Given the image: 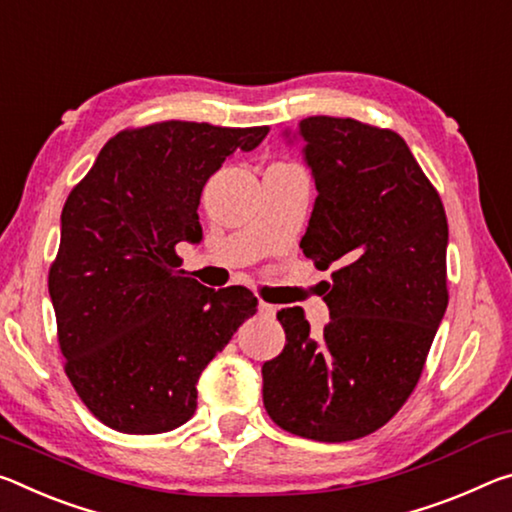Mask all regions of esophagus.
I'll return each instance as SVG.
<instances>
[{"label":"esophagus","instance_id":"34e87169","mask_svg":"<svg viewBox=\"0 0 512 512\" xmlns=\"http://www.w3.org/2000/svg\"><path fill=\"white\" fill-rule=\"evenodd\" d=\"M257 310H259V314L266 316V319H273V316H275V305H271V303H264V300H259V303H257Z\"/></svg>","mask_w":512,"mask_h":512}]
</instances>
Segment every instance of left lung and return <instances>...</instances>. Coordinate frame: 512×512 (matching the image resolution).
Listing matches in <instances>:
<instances>
[{
  "mask_svg": "<svg viewBox=\"0 0 512 512\" xmlns=\"http://www.w3.org/2000/svg\"><path fill=\"white\" fill-rule=\"evenodd\" d=\"M316 196L300 248L332 269L330 321L278 312L285 348L264 362V408L282 431L348 442L385 426L417 387L449 303L440 193L399 134L355 118L296 127Z\"/></svg>",
  "mask_w": 512,
  "mask_h": 512,
  "instance_id": "left-lung-1",
  "label": "left lung"
}]
</instances>
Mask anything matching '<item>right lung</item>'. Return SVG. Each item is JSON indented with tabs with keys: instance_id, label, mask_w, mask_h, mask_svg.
Instances as JSON below:
<instances>
[{
	"instance_id": "right-lung-1",
	"label": "right lung",
	"mask_w": 512,
	"mask_h": 512,
	"mask_svg": "<svg viewBox=\"0 0 512 512\" xmlns=\"http://www.w3.org/2000/svg\"><path fill=\"white\" fill-rule=\"evenodd\" d=\"M266 134L189 120L127 127L70 191L47 278L56 337L79 399L113 431L157 435L189 421L200 373L257 312L250 289L214 291L177 271L175 246L202 237L209 177Z\"/></svg>"
}]
</instances>
